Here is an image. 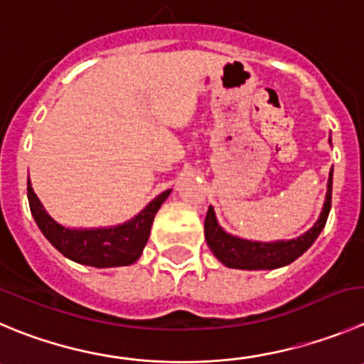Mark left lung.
I'll return each instance as SVG.
<instances>
[{
    "label": "left lung",
    "mask_w": 364,
    "mask_h": 364,
    "mask_svg": "<svg viewBox=\"0 0 364 364\" xmlns=\"http://www.w3.org/2000/svg\"><path fill=\"white\" fill-rule=\"evenodd\" d=\"M332 203V171L328 174L327 196L321 210L320 219L316 220L309 232L293 240H278V242H255V240L239 239L224 232L215 219V212L210 206L205 219L206 244L224 266L233 269H277L287 266L304 255L314 244L321 230L325 228Z\"/></svg>",
    "instance_id": "8db88e82"
}]
</instances>
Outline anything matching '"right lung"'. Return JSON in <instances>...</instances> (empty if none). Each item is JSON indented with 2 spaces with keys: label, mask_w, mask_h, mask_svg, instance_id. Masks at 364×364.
Masks as SVG:
<instances>
[{
  "label": "right lung",
  "mask_w": 364,
  "mask_h": 364,
  "mask_svg": "<svg viewBox=\"0 0 364 364\" xmlns=\"http://www.w3.org/2000/svg\"><path fill=\"white\" fill-rule=\"evenodd\" d=\"M171 190H165L152 199L134 219L111 228L71 230L53 220L41 205L28 178L30 212L43 235L73 262L93 267L131 266L140 259L141 251L151 235V226L159 206L168 198Z\"/></svg>",
  "instance_id": "right-lung-1"
}]
</instances>
